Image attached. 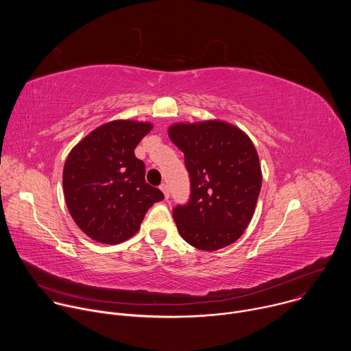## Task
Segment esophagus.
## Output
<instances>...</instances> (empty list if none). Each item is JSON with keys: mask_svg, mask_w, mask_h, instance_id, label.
<instances>
[{"mask_svg": "<svg viewBox=\"0 0 351 351\" xmlns=\"http://www.w3.org/2000/svg\"><path fill=\"white\" fill-rule=\"evenodd\" d=\"M160 189L162 190V193H164L165 198H169V187H168V184H167V183H161Z\"/></svg>", "mask_w": 351, "mask_h": 351, "instance_id": "1", "label": "esophagus"}]
</instances>
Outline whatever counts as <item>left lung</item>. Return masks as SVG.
<instances>
[{"label":"left lung","mask_w":351,"mask_h":351,"mask_svg":"<svg viewBox=\"0 0 351 351\" xmlns=\"http://www.w3.org/2000/svg\"><path fill=\"white\" fill-rule=\"evenodd\" d=\"M168 134L184 154L190 176L189 202L173 208L180 236L206 252L234 243L252 221L261 190L254 144L221 121L175 123Z\"/></svg>","instance_id":"1"}]
</instances>
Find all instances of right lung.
<instances>
[{"label":"right lung","instance_id":"add662e5","mask_svg":"<svg viewBox=\"0 0 351 351\" xmlns=\"http://www.w3.org/2000/svg\"><path fill=\"white\" fill-rule=\"evenodd\" d=\"M152 129L148 122L112 121L69 153L62 178L66 207L93 240L118 244L130 239L148 208L164 198L160 189L145 183L144 162L134 156Z\"/></svg>","mask_w":351,"mask_h":351}]
</instances>
